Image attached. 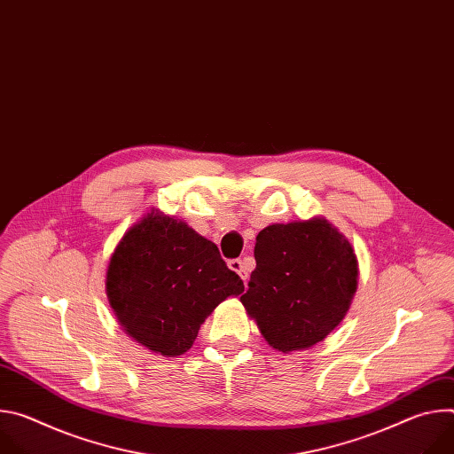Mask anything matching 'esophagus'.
<instances>
[{
	"instance_id": "1",
	"label": "esophagus",
	"mask_w": 454,
	"mask_h": 454,
	"mask_svg": "<svg viewBox=\"0 0 454 454\" xmlns=\"http://www.w3.org/2000/svg\"><path fill=\"white\" fill-rule=\"evenodd\" d=\"M228 266H230V270H231V271H235V273L244 280V284L247 282V278H249V271H247V268L244 266V262L240 261V258H233V261H230V262H228Z\"/></svg>"
}]
</instances>
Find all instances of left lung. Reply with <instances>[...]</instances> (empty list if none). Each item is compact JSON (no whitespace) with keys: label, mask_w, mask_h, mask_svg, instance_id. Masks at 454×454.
I'll return each instance as SVG.
<instances>
[{"label":"left lung","mask_w":454,"mask_h":454,"mask_svg":"<svg viewBox=\"0 0 454 454\" xmlns=\"http://www.w3.org/2000/svg\"><path fill=\"white\" fill-rule=\"evenodd\" d=\"M254 261L240 301L270 347L310 348L343 321L357 289V256L327 219L264 228Z\"/></svg>","instance_id":"8db88e82"}]
</instances>
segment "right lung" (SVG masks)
<instances>
[{"mask_svg":"<svg viewBox=\"0 0 454 454\" xmlns=\"http://www.w3.org/2000/svg\"><path fill=\"white\" fill-rule=\"evenodd\" d=\"M242 291L212 240L158 210L125 231L106 273L125 334L167 357L184 354L214 309Z\"/></svg>","mask_w":454,"mask_h":454,"instance_id":"add662e5","label":"right lung"}]
</instances>
